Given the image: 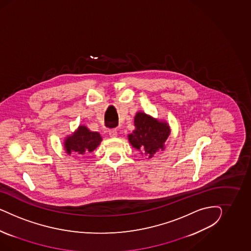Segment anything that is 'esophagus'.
Instances as JSON below:
<instances>
[{"mask_svg": "<svg viewBox=\"0 0 251 251\" xmlns=\"http://www.w3.org/2000/svg\"><path fill=\"white\" fill-rule=\"evenodd\" d=\"M108 134H109V136L110 137H117V135H118L117 129H108Z\"/></svg>", "mask_w": 251, "mask_h": 251, "instance_id": "obj_1", "label": "esophagus"}]
</instances>
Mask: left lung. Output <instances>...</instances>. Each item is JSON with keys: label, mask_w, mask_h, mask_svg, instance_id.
<instances>
[{"label": "left lung", "mask_w": 251, "mask_h": 251, "mask_svg": "<svg viewBox=\"0 0 251 251\" xmlns=\"http://www.w3.org/2000/svg\"><path fill=\"white\" fill-rule=\"evenodd\" d=\"M135 129L128 135L129 144L141 153L152 158L159 150L165 149V143L170 134L169 125L159 122L144 112L134 117Z\"/></svg>", "instance_id": "left-lung-1"}]
</instances>
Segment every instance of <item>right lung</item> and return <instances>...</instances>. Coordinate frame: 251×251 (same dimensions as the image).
Segmentation results:
<instances>
[{
  "label": "right lung",
  "instance_id": "add662e5",
  "mask_svg": "<svg viewBox=\"0 0 251 251\" xmlns=\"http://www.w3.org/2000/svg\"><path fill=\"white\" fill-rule=\"evenodd\" d=\"M101 141L102 138L99 132L91 131L87 127L81 125L72 135L66 137L64 148L68 154L72 152L84 154V152H93Z\"/></svg>",
  "mask_w": 251,
  "mask_h": 251
}]
</instances>
